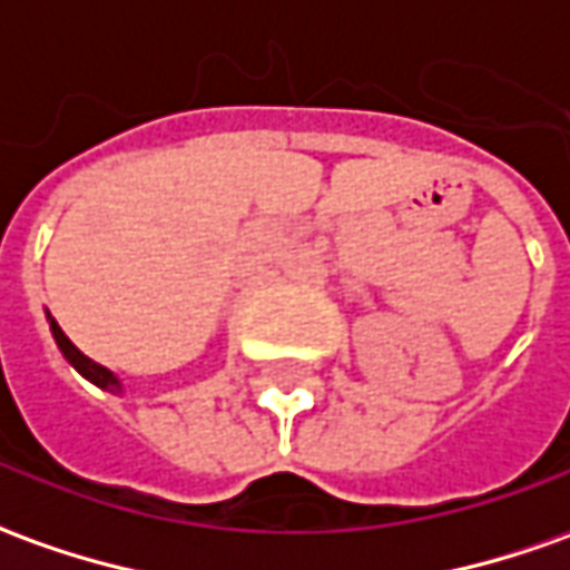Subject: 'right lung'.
<instances>
[{"mask_svg": "<svg viewBox=\"0 0 570 570\" xmlns=\"http://www.w3.org/2000/svg\"><path fill=\"white\" fill-rule=\"evenodd\" d=\"M52 335H55V341H58V347H61V353L68 356L70 366L77 368L80 375H86L89 382H96L98 387H108V391H120V382L114 379L111 372H108V368H105V366H98V363H92L89 356H82V353L77 351L73 344H70V337L65 335V332H61V325L55 323V320H52Z\"/></svg>", "mask_w": 570, "mask_h": 570, "instance_id": "add662e5", "label": "right lung"}]
</instances>
